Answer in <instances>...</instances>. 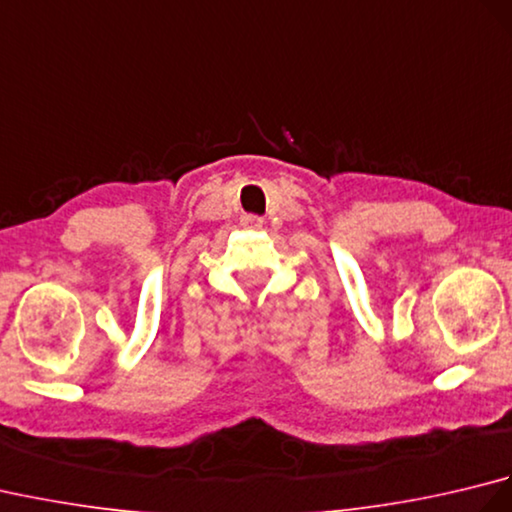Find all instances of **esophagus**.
Instances as JSON below:
<instances>
[{
  "label": "esophagus",
  "mask_w": 512,
  "mask_h": 512,
  "mask_svg": "<svg viewBox=\"0 0 512 512\" xmlns=\"http://www.w3.org/2000/svg\"><path fill=\"white\" fill-rule=\"evenodd\" d=\"M239 222H242L244 228H262V224H264L262 217H257V215H244Z\"/></svg>",
  "instance_id": "34e87169"
}]
</instances>
